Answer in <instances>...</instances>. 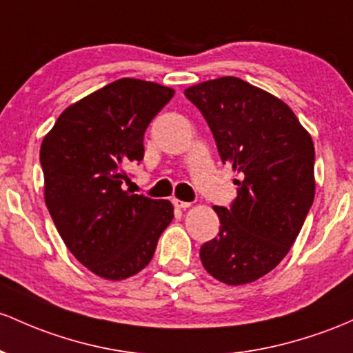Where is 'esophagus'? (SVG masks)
Returning <instances> with one entry per match:
<instances>
[{
  "label": "esophagus",
  "instance_id": "obj_1",
  "mask_svg": "<svg viewBox=\"0 0 353 353\" xmlns=\"http://www.w3.org/2000/svg\"><path fill=\"white\" fill-rule=\"evenodd\" d=\"M172 204H174V206H176V208H179V209H185V208L191 206V203H188V201L176 199V197H174V199H172Z\"/></svg>",
  "mask_w": 353,
  "mask_h": 353
}]
</instances>
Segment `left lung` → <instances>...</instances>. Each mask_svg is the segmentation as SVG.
<instances>
[{
    "label": "left lung",
    "mask_w": 353,
    "mask_h": 353,
    "mask_svg": "<svg viewBox=\"0 0 353 353\" xmlns=\"http://www.w3.org/2000/svg\"><path fill=\"white\" fill-rule=\"evenodd\" d=\"M231 164L238 197L214 206L219 234L201 246L203 266L226 285L265 276L295 243L315 197V149L292 108L236 77L185 88Z\"/></svg>",
    "instance_id": "8db88e82"
}]
</instances>
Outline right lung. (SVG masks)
<instances>
[{
	"instance_id": "1",
	"label": "right lung",
	"mask_w": 353,
	"mask_h": 353,
	"mask_svg": "<svg viewBox=\"0 0 353 353\" xmlns=\"http://www.w3.org/2000/svg\"><path fill=\"white\" fill-rule=\"evenodd\" d=\"M174 90L120 79L70 105L41 142L45 203L83 266L125 280L149 265L174 218L165 199L123 191V169L144 159V134Z\"/></svg>"
}]
</instances>
